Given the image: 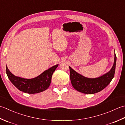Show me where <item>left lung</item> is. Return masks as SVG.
Instances as JSON below:
<instances>
[{"label": "left lung", "instance_id": "obj_1", "mask_svg": "<svg viewBox=\"0 0 125 125\" xmlns=\"http://www.w3.org/2000/svg\"><path fill=\"white\" fill-rule=\"evenodd\" d=\"M116 57L114 51V61L112 67L108 72L100 77L90 78L77 73L70 66V79L75 90L84 94H94L104 90L111 83L115 71Z\"/></svg>", "mask_w": 125, "mask_h": 125}]
</instances>
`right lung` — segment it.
<instances>
[{"mask_svg": "<svg viewBox=\"0 0 125 125\" xmlns=\"http://www.w3.org/2000/svg\"><path fill=\"white\" fill-rule=\"evenodd\" d=\"M59 65H56L45 71L38 77L25 79L17 77L10 72L6 66V74L9 80L20 91L29 94L42 92L49 87L53 72Z\"/></svg>", "mask_w": 125, "mask_h": 125, "instance_id": "right-lung-1", "label": "right lung"}]
</instances>
